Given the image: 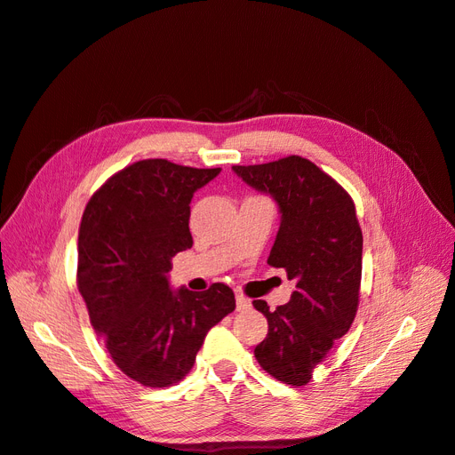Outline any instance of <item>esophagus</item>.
<instances>
[{
  "mask_svg": "<svg viewBox=\"0 0 455 455\" xmlns=\"http://www.w3.org/2000/svg\"><path fill=\"white\" fill-rule=\"evenodd\" d=\"M237 300V310H249L251 308V300L244 297V294H235Z\"/></svg>",
  "mask_w": 455,
  "mask_h": 455,
  "instance_id": "1",
  "label": "esophagus"
}]
</instances>
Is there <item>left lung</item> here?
I'll return each instance as SVG.
<instances>
[{
	"label": "left lung",
	"mask_w": 455,
	"mask_h": 455,
	"mask_svg": "<svg viewBox=\"0 0 455 455\" xmlns=\"http://www.w3.org/2000/svg\"><path fill=\"white\" fill-rule=\"evenodd\" d=\"M233 172L277 203L281 224L267 264L285 267L297 283L275 310L266 300L252 302L267 319L254 355L266 373L302 387L358 310L363 237L355 206L333 178L297 155Z\"/></svg>",
	"instance_id": "obj_1"
}]
</instances>
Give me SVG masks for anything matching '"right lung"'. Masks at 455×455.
Returning a JSON list of instances; mask_svg holds the SVG:
<instances>
[{
    "instance_id": "1",
    "label": "right lung",
    "mask_w": 455,
    "mask_h": 455,
    "mask_svg": "<svg viewBox=\"0 0 455 455\" xmlns=\"http://www.w3.org/2000/svg\"><path fill=\"white\" fill-rule=\"evenodd\" d=\"M220 168L147 158L93 193L78 233V289L120 371L163 388L189 373L204 337L235 310L224 283L172 291V258L191 249L189 203Z\"/></svg>"
}]
</instances>
